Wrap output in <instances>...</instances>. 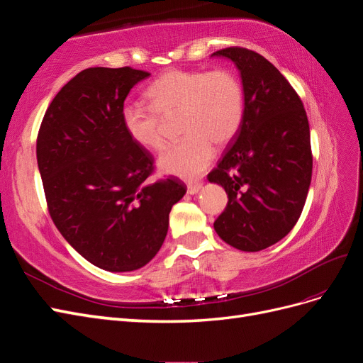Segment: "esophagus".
Instances as JSON below:
<instances>
[{"label":"esophagus","mask_w":363,"mask_h":363,"mask_svg":"<svg viewBox=\"0 0 363 363\" xmlns=\"http://www.w3.org/2000/svg\"><path fill=\"white\" fill-rule=\"evenodd\" d=\"M201 186H203V183H189L188 184V192L191 194V195H194V194H199L200 192V189H201Z\"/></svg>","instance_id":"esophagus-1"}]
</instances>
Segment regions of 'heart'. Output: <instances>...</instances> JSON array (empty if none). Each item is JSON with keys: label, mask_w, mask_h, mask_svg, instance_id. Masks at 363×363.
<instances>
[{"label": "heart", "mask_w": 363, "mask_h": 363, "mask_svg": "<svg viewBox=\"0 0 363 363\" xmlns=\"http://www.w3.org/2000/svg\"><path fill=\"white\" fill-rule=\"evenodd\" d=\"M145 98L150 107L121 111L125 133L138 147L160 151L164 123L179 118L186 138L163 152L159 168L188 180L200 177L213 159V145L232 142L244 119L242 84L228 69L167 71L148 86Z\"/></svg>", "instance_id": "heart-1"}]
</instances>
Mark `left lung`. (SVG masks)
<instances>
[{
	"mask_svg": "<svg viewBox=\"0 0 363 363\" xmlns=\"http://www.w3.org/2000/svg\"><path fill=\"white\" fill-rule=\"evenodd\" d=\"M236 63L244 84V119L207 179L228 201L213 223L240 251L265 250L298 221L312 180L309 121L301 98L259 52L228 47L213 52Z\"/></svg>",
	"mask_w": 363,
	"mask_h": 363,
	"instance_id": "left-lung-1",
	"label": "left lung"
}]
</instances>
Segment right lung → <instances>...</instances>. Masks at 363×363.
<instances>
[{"instance_id":"1","label":"right lung","mask_w":363,"mask_h":363,"mask_svg":"<svg viewBox=\"0 0 363 363\" xmlns=\"http://www.w3.org/2000/svg\"><path fill=\"white\" fill-rule=\"evenodd\" d=\"M148 75L130 67L79 72L54 96L36 140L52 223L86 260L113 272L157 255L186 194L177 177L148 182L155 159L121 123L130 89Z\"/></svg>"}]
</instances>
